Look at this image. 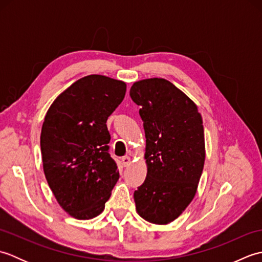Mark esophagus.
<instances>
[{"instance_id":"34e87169","label":"esophagus","mask_w":262,"mask_h":262,"mask_svg":"<svg viewBox=\"0 0 262 262\" xmlns=\"http://www.w3.org/2000/svg\"><path fill=\"white\" fill-rule=\"evenodd\" d=\"M121 162H122V164H124L125 166H127L128 164L130 163V158L128 157V155H125V157L121 158Z\"/></svg>"}]
</instances>
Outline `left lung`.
Returning <instances> with one entry per match:
<instances>
[{"instance_id":"8db88e82","label":"left lung","mask_w":262,"mask_h":262,"mask_svg":"<svg viewBox=\"0 0 262 262\" xmlns=\"http://www.w3.org/2000/svg\"><path fill=\"white\" fill-rule=\"evenodd\" d=\"M130 98L146 137V179L134 192L137 213L153 224L179 217L197 191L205 162L203 119L191 99L164 79L135 82Z\"/></svg>"}]
</instances>
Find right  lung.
I'll list each match as a JSON object with an SVG mask.
<instances>
[{"mask_svg": "<svg viewBox=\"0 0 262 262\" xmlns=\"http://www.w3.org/2000/svg\"><path fill=\"white\" fill-rule=\"evenodd\" d=\"M125 93V82L88 75L60 93L45 116L40 135L43 172L58 204L77 220L101 213L119 179L105 122Z\"/></svg>", "mask_w": 262, "mask_h": 262, "instance_id": "right-lung-1", "label": "right lung"}]
</instances>
